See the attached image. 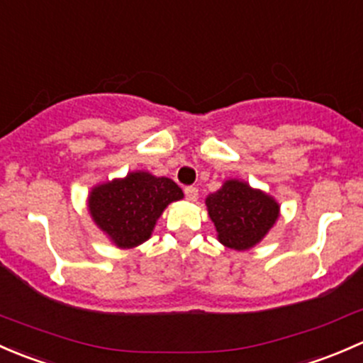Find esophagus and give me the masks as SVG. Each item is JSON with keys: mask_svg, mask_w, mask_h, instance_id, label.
Returning <instances> with one entry per match:
<instances>
[{"mask_svg": "<svg viewBox=\"0 0 363 363\" xmlns=\"http://www.w3.org/2000/svg\"><path fill=\"white\" fill-rule=\"evenodd\" d=\"M184 195L189 202H196V199H199V188H195V186H186Z\"/></svg>", "mask_w": 363, "mask_h": 363, "instance_id": "esophagus-1", "label": "esophagus"}]
</instances>
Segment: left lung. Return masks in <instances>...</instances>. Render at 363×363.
Instances as JSON below:
<instances>
[{"label": "left lung", "instance_id": "1", "mask_svg": "<svg viewBox=\"0 0 363 363\" xmlns=\"http://www.w3.org/2000/svg\"><path fill=\"white\" fill-rule=\"evenodd\" d=\"M207 207L219 242L237 251L258 244L279 214V205L269 195L240 181H226L219 191L208 196Z\"/></svg>", "mask_w": 363, "mask_h": 363}]
</instances>
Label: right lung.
Masks as SVG:
<instances>
[{
  "mask_svg": "<svg viewBox=\"0 0 363 363\" xmlns=\"http://www.w3.org/2000/svg\"><path fill=\"white\" fill-rule=\"evenodd\" d=\"M184 196L168 177L133 172L126 179L93 189L89 211L94 223L119 247H135L151 237L156 219L170 202Z\"/></svg>",
  "mask_w": 363,
  "mask_h": 363,
  "instance_id": "obj_1",
  "label": "right lung"
}]
</instances>
